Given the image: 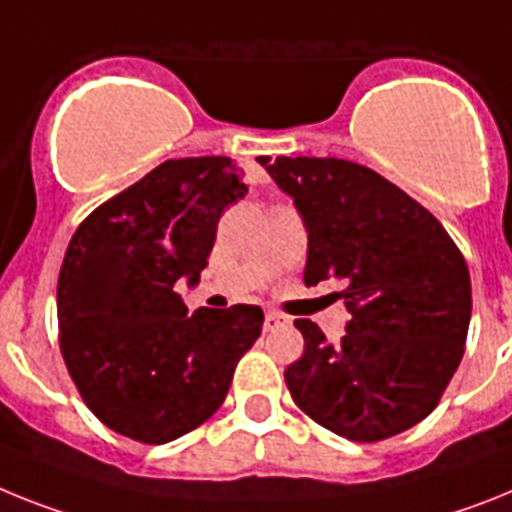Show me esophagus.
Listing matches in <instances>:
<instances>
[{
	"label": "esophagus",
	"instance_id": "1",
	"mask_svg": "<svg viewBox=\"0 0 512 512\" xmlns=\"http://www.w3.org/2000/svg\"><path fill=\"white\" fill-rule=\"evenodd\" d=\"M283 325H289V317L281 315V312H265V330H278L283 328Z\"/></svg>",
	"mask_w": 512,
	"mask_h": 512
}]
</instances>
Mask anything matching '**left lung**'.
Instances as JSON below:
<instances>
[{"label": "left lung", "mask_w": 512, "mask_h": 512, "mask_svg": "<svg viewBox=\"0 0 512 512\" xmlns=\"http://www.w3.org/2000/svg\"><path fill=\"white\" fill-rule=\"evenodd\" d=\"M257 163L294 200L307 231L304 283L343 281L349 322L330 343L296 320L304 354L283 377L294 403L354 442H377L432 414L461 364L471 278L448 231L377 171L343 158Z\"/></svg>", "instance_id": "1"}]
</instances>
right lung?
I'll return each mask as SVG.
<instances>
[{"label":"right lung","mask_w":512,"mask_h":512,"mask_svg":"<svg viewBox=\"0 0 512 512\" xmlns=\"http://www.w3.org/2000/svg\"><path fill=\"white\" fill-rule=\"evenodd\" d=\"M226 156L163 161L77 226L57 286L59 346L103 424L163 445L216 414L263 309L187 315L176 286L200 283L221 213L242 200Z\"/></svg>","instance_id":"add662e5"}]
</instances>
